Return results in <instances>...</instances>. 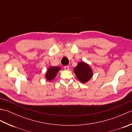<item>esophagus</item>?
Here are the masks:
<instances>
[{
  "label": "esophagus",
  "mask_w": 132,
  "mask_h": 132,
  "mask_svg": "<svg viewBox=\"0 0 132 132\" xmlns=\"http://www.w3.org/2000/svg\"><path fill=\"white\" fill-rule=\"evenodd\" d=\"M64 70H69V66H64Z\"/></svg>",
  "instance_id": "34e87169"
}]
</instances>
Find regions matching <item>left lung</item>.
Instances as JSON below:
<instances>
[{"label":"left lung","instance_id":"1","mask_svg":"<svg viewBox=\"0 0 132 132\" xmlns=\"http://www.w3.org/2000/svg\"><path fill=\"white\" fill-rule=\"evenodd\" d=\"M74 72L77 78L83 83H85L92 77V71L88 64L80 62L74 68Z\"/></svg>","mask_w":132,"mask_h":132}]
</instances>
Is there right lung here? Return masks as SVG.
<instances>
[{"instance_id": "obj_1", "label": "right lung", "mask_w": 132, "mask_h": 132, "mask_svg": "<svg viewBox=\"0 0 132 132\" xmlns=\"http://www.w3.org/2000/svg\"><path fill=\"white\" fill-rule=\"evenodd\" d=\"M61 70V68L58 66L57 67H54V66H51L50 68L48 69V70L47 71L46 74L45 75V78L48 81H52L54 78L55 77L56 75L58 73L59 70Z\"/></svg>"}]
</instances>
